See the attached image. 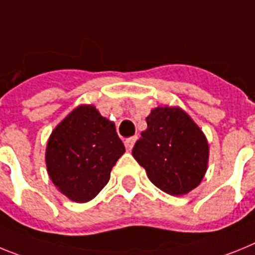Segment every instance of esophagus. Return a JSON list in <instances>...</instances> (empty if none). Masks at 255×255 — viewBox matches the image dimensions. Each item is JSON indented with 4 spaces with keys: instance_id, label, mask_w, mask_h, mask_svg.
Masks as SVG:
<instances>
[{
    "instance_id": "obj_1",
    "label": "esophagus",
    "mask_w": 255,
    "mask_h": 255,
    "mask_svg": "<svg viewBox=\"0 0 255 255\" xmlns=\"http://www.w3.org/2000/svg\"><path fill=\"white\" fill-rule=\"evenodd\" d=\"M136 140H137V136L129 137V138H126L125 145H126V149H127L128 151H130V150L133 149V145H134V142H136Z\"/></svg>"
}]
</instances>
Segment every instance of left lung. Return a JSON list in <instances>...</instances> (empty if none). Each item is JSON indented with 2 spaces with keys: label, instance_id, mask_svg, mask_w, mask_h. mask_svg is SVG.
I'll return each mask as SVG.
<instances>
[{
  "label": "left lung",
  "instance_id": "1",
  "mask_svg": "<svg viewBox=\"0 0 255 255\" xmlns=\"http://www.w3.org/2000/svg\"><path fill=\"white\" fill-rule=\"evenodd\" d=\"M147 128L132 155L149 180L173 196L198 187L208 168L209 146L203 130L181 108L158 106L146 118Z\"/></svg>",
  "mask_w": 255,
  "mask_h": 255
}]
</instances>
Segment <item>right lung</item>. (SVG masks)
Wrapping results in <instances>:
<instances>
[{
    "label": "right lung",
    "instance_id": "add662e5",
    "mask_svg": "<svg viewBox=\"0 0 255 255\" xmlns=\"http://www.w3.org/2000/svg\"><path fill=\"white\" fill-rule=\"evenodd\" d=\"M125 151L114 123L94 105H79L52 130L46 167L61 194L86 203L109 182L110 172Z\"/></svg>",
    "mask_w": 255,
    "mask_h": 255
}]
</instances>
